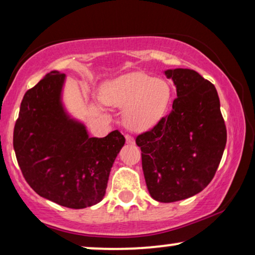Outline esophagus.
<instances>
[{
	"label": "esophagus",
	"instance_id": "obj_1",
	"mask_svg": "<svg viewBox=\"0 0 255 255\" xmlns=\"http://www.w3.org/2000/svg\"><path fill=\"white\" fill-rule=\"evenodd\" d=\"M125 139H127L128 144H130V145H133L134 144V139H133V137H132L131 134H125Z\"/></svg>",
	"mask_w": 255,
	"mask_h": 255
}]
</instances>
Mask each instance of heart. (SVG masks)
Returning <instances> with one entry per match:
<instances>
[{"label":"heart","instance_id":"obj_1","mask_svg":"<svg viewBox=\"0 0 255 255\" xmlns=\"http://www.w3.org/2000/svg\"><path fill=\"white\" fill-rule=\"evenodd\" d=\"M103 99L111 106L125 108L124 123L133 131H146L158 123L172 99L166 80L144 73L123 75L106 87Z\"/></svg>","mask_w":255,"mask_h":255}]
</instances>
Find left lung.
<instances>
[{
    "mask_svg": "<svg viewBox=\"0 0 255 255\" xmlns=\"http://www.w3.org/2000/svg\"><path fill=\"white\" fill-rule=\"evenodd\" d=\"M177 97L167 116L135 138L148 193L170 203L191 197L214 179L226 145L215 86L197 72L168 69Z\"/></svg>",
    "mask_w": 255,
    "mask_h": 255,
    "instance_id": "8db88e82",
    "label": "left lung"
}]
</instances>
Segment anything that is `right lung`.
<instances>
[{
    "label": "right lung",
    "mask_w": 255,
    "mask_h": 255,
    "mask_svg": "<svg viewBox=\"0 0 255 255\" xmlns=\"http://www.w3.org/2000/svg\"><path fill=\"white\" fill-rule=\"evenodd\" d=\"M64 73L51 72L27 90L13 128V149L29 186L66 208L83 209L106 194L113 163L125 138L118 130L90 138L60 103Z\"/></svg>",
    "instance_id": "add662e5"
}]
</instances>
